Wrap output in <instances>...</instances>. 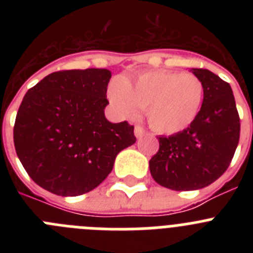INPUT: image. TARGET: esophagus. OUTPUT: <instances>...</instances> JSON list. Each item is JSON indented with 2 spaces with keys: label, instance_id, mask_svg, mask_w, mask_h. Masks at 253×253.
I'll use <instances>...</instances> for the list:
<instances>
[{
  "label": "esophagus",
  "instance_id": "34e87169",
  "mask_svg": "<svg viewBox=\"0 0 253 253\" xmlns=\"http://www.w3.org/2000/svg\"><path fill=\"white\" fill-rule=\"evenodd\" d=\"M144 133H146V130H144V128H143L142 125H135V128H134V134H135V137L137 138L143 137Z\"/></svg>",
  "mask_w": 253,
  "mask_h": 253
}]
</instances>
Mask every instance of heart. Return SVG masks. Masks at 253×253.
<instances>
[{"label": "heart", "mask_w": 253, "mask_h": 253, "mask_svg": "<svg viewBox=\"0 0 253 253\" xmlns=\"http://www.w3.org/2000/svg\"><path fill=\"white\" fill-rule=\"evenodd\" d=\"M107 95L122 116L133 118L142 107L154 131L176 134L189 128L198 118L204 84L193 73L148 71L131 80L115 78Z\"/></svg>", "instance_id": "obj_1"}]
</instances>
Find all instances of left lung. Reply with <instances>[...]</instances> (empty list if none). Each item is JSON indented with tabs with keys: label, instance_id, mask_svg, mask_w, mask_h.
I'll list each match as a JSON object with an SVG mask.
<instances>
[{
	"label": "left lung",
	"instance_id": "obj_1",
	"mask_svg": "<svg viewBox=\"0 0 253 253\" xmlns=\"http://www.w3.org/2000/svg\"><path fill=\"white\" fill-rule=\"evenodd\" d=\"M204 84L195 122L182 131L158 137L160 149L149 161L154 181L176 191L208 186L227 171L240 142V115L229 84L208 69L193 68Z\"/></svg>",
	"mask_w": 253,
	"mask_h": 253
}]
</instances>
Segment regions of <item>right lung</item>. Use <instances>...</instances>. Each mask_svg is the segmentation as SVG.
<instances>
[{"label": "right lung", "mask_w": 253, "mask_h": 253, "mask_svg": "<svg viewBox=\"0 0 253 253\" xmlns=\"http://www.w3.org/2000/svg\"><path fill=\"white\" fill-rule=\"evenodd\" d=\"M109 69L50 73L24 96L13 126L17 157L35 184L60 196L99 186L135 143L128 122L105 118Z\"/></svg>", "instance_id": "1"}]
</instances>
